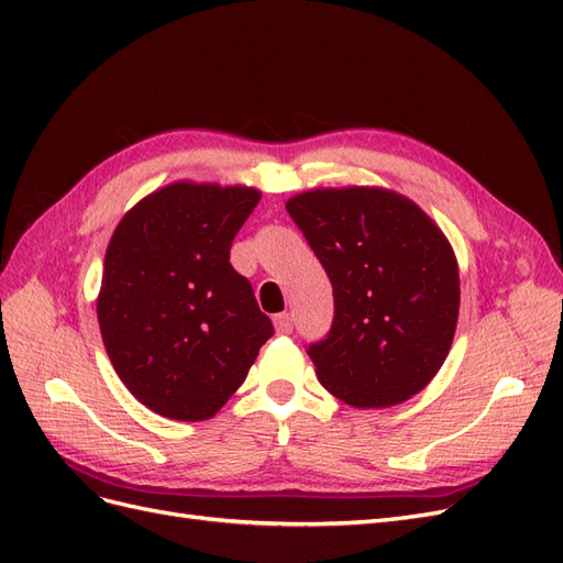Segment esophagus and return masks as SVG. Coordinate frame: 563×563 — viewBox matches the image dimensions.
Segmentation results:
<instances>
[{
  "mask_svg": "<svg viewBox=\"0 0 563 563\" xmlns=\"http://www.w3.org/2000/svg\"><path fill=\"white\" fill-rule=\"evenodd\" d=\"M275 329L279 335H288L294 331V321H291V314L288 312H282V314H275Z\"/></svg>",
  "mask_w": 563,
  "mask_h": 563,
  "instance_id": "1",
  "label": "esophagus"
}]
</instances>
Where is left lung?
I'll use <instances>...</instances> for the list:
<instances>
[{
  "instance_id": "left-lung-1",
  "label": "left lung",
  "mask_w": 563,
  "mask_h": 563,
  "mask_svg": "<svg viewBox=\"0 0 563 563\" xmlns=\"http://www.w3.org/2000/svg\"><path fill=\"white\" fill-rule=\"evenodd\" d=\"M333 286L329 335L308 347L317 378L354 408L395 406L446 362L457 261L418 203L383 187H321L286 201Z\"/></svg>"
}]
</instances>
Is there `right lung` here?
I'll return each instance as SVG.
<instances>
[{"label":"right lung","instance_id":"add662e5","mask_svg":"<svg viewBox=\"0 0 563 563\" xmlns=\"http://www.w3.org/2000/svg\"><path fill=\"white\" fill-rule=\"evenodd\" d=\"M255 187L178 180L119 220L106 251L98 323L131 395L164 418H213L275 333L230 246Z\"/></svg>","mask_w":563,"mask_h":563}]
</instances>
